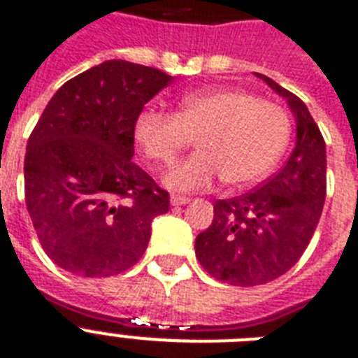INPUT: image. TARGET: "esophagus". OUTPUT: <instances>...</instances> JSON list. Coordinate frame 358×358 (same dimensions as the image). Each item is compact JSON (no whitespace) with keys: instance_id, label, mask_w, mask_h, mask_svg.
<instances>
[{"instance_id":"1","label":"esophagus","mask_w":358,"mask_h":358,"mask_svg":"<svg viewBox=\"0 0 358 358\" xmlns=\"http://www.w3.org/2000/svg\"><path fill=\"white\" fill-rule=\"evenodd\" d=\"M170 203H172L173 206H181V205H186V203H190V197H186V196H172V197H170Z\"/></svg>"}]
</instances>
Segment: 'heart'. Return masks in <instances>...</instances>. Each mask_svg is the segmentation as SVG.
<instances>
[{
  "instance_id": "heart-1",
  "label": "heart",
  "mask_w": 358,
  "mask_h": 358,
  "mask_svg": "<svg viewBox=\"0 0 358 358\" xmlns=\"http://www.w3.org/2000/svg\"><path fill=\"white\" fill-rule=\"evenodd\" d=\"M289 133L278 104L232 87L186 94L176 113L146 108L133 126L141 152L155 164H170L196 138L199 152L164 176L176 192L203 190L220 179L232 186L259 181L282 157Z\"/></svg>"
}]
</instances>
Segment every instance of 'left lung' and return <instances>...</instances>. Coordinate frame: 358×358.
<instances>
[{
    "label": "left lung",
    "mask_w": 358,
    "mask_h": 358,
    "mask_svg": "<svg viewBox=\"0 0 358 358\" xmlns=\"http://www.w3.org/2000/svg\"><path fill=\"white\" fill-rule=\"evenodd\" d=\"M285 99L296 143L285 166L254 192L214 205L212 225L196 238V256L215 280L252 287L296 264L311 241L326 201V143L302 100L254 73Z\"/></svg>",
    "instance_id": "obj_1"
}]
</instances>
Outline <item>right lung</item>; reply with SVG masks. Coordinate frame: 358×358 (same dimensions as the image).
I'll use <instances>...</instances> for the list:
<instances>
[{"label":"right lung","instance_id":"obj_1","mask_svg":"<svg viewBox=\"0 0 358 358\" xmlns=\"http://www.w3.org/2000/svg\"><path fill=\"white\" fill-rule=\"evenodd\" d=\"M173 76L106 60L62 85L32 129L25 203L47 256L67 273H124L144 254L170 196L133 159V126Z\"/></svg>","mask_w":358,"mask_h":358}]
</instances>
